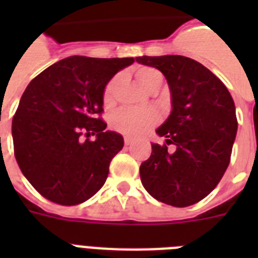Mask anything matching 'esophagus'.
<instances>
[{
  "label": "esophagus",
  "mask_w": 258,
  "mask_h": 258,
  "mask_svg": "<svg viewBox=\"0 0 258 258\" xmlns=\"http://www.w3.org/2000/svg\"><path fill=\"white\" fill-rule=\"evenodd\" d=\"M124 145L125 146L133 145V139H131V138H124Z\"/></svg>",
  "instance_id": "1"
}]
</instances>
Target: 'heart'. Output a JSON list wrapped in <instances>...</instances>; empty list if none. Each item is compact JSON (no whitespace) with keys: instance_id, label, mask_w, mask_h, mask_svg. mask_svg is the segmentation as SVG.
Segmentation results:
<instances>
[{"instance_id":"1","label":"heart","mask_w":258,"mask_h":258,"mask_svg":"<svg viewBox=\"0 0 258 258\" xmlns=\"http://www.w3.org/2000/svg\"><path fill=\"white\" fill-rule=\"evenodd\" d=\"M137 80L146 91L153 92L161 88L163 83V75L155 68L151 67H143L137 71ZM120 82V78L116 76L107 84L103 95V100L107 105L112 104L115 100V92H116L117 84ZM159 115L154 109H120L117 111L112 117V127L117 133L123 134L125 137L142 138L158 124Z\"/></svg>"}]
</instances>
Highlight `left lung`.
<instances>
[{
    "instance_id": "1",
    "label": "left lung",
    "mask_w": 258,
    "mask_h": 258,
    "mask_svg": "<svg viewBox=\"0 0 258 258\" xmlns=\"http://www.w3.org/2000/svg\"><path fill=\"white\" fill-rule=\"evenodd\" d=\"M137 61L165 75L172 107L157 128L166 145L151 143L139 169L142 183L155 200L186 208L210 194L228 169L237 134L234 101L224 83L192 58L166 54Z\"/></svg>"
}]
</instances>
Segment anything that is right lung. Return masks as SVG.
Instances as JSON below:
<instances>
[{
    "instance_id": "1",
    "label": "right lung",
    "mask_w": 258,
    "mask_h": 258,
    "mask_svg": "<svg viewBox=\"0 0 258 258\" xmlns=\"http://www.w3.org/2000/svg\"><path fill=\"white\" fill-rule=\"evenodd\" d=\"M133 57L71 56L36 76L22 93L12 121L14 157L22 174L54 204H82L104 184L109 163L124 145L105 131V86ZM95 135V141L81 135Z\"/></svg>"
}]
</instances>
